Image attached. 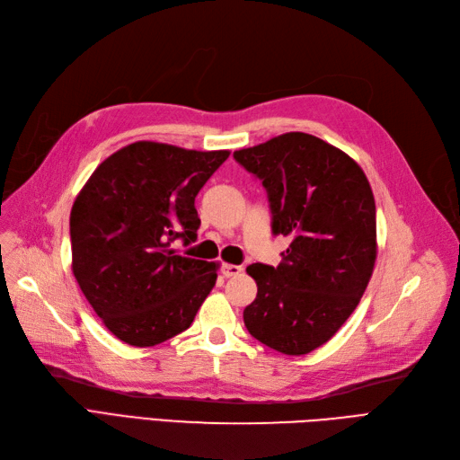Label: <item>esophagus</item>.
Segmentation results:
<instances>
[{
  "instance_id": "esophagus-1",
  "label": "esophagus",
  "mask_w": 460,
  "mask_h": 460,
  "mask_svg": "<svg viewBox=\"0 0 460 460\" xmlns=\"http://www.w3.org/2000/svg\"><path fill=\"white\" fill-rule=\"evenodd\" d=\"M221 273H224V277H236L243 273V268L241 265H234V263H224L221 265Z\"/></svg>"
}]
</instances>
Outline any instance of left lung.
<instances>
[{
    "label": "left lung",
    "instance_id": "8db88e82",
    "mask_svg": "<svg viewBox=\"0 0 460 460\" xmlns=\"http://www.w3.org/2000/svg\"><path fill=\"white\" fill-rule=\"evenodd\" d=\"M261 180L283 260L252 263L248 332L287 355L327 344L358 307L376 261V206L361 166L331 143L288 131L233 153Z\"/></svg>",
    "mask_w": 460,
    "mask_h": 460
}]
</instances>
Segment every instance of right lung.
<instances>
[{
	"mask_svg": "<svg viewBox=\"0 0 460 460\" xmlns=\"http://www.w3.org/2000/svg\"><path fill=\"white\" fill-rule=\"evenodd\" d=\"M229 151L136 141L102 160L72 204V273L102 324L151 348L190 327L216 285V261L173 244L197 239L195 197Z\"/></svg>",
	"mask_w": 460,
	"mask_h": 460,
	"instance_id": "right-lung-1",
	"label": "right lung"
}]
</instances>
